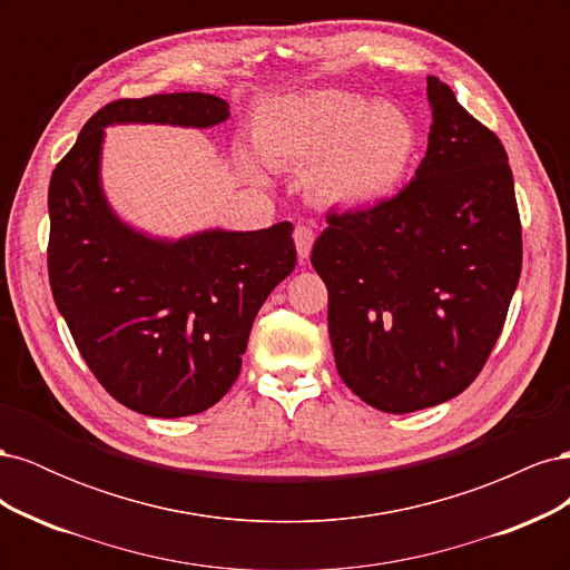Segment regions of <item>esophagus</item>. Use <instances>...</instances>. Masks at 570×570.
I'll return each mask as SVG.
<instances>
[{
  "instance_id": "34e87169",
  "label": "esophagus",
  "mask_w": 570,
  "mask_h": 570,
  "mask_svg": "<svg viewBox=\"0 0 570 570\" xmlns=\"http://www.w3.org/2000/svg\"><path fill=\"white\" fill-rule=\"evenodd\" d=\"M292 237H295V247H297V254L302 262H306L308 254H312V247H314V239H316V233L304 226V223H297L295 226V233H292Z\"/></svg>"
}]
</instances>
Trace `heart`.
Segmentation results:
<instances>
[{"label":"heart","instance_id":"obj_1","mask_svg":"<svg viewBox=\"0 0 570 570\" xmlns=\"http://www.w3.org/2000/svg\"><path fill=\"white\" fill-rule=\"evenodd\" d=\"M419 145L411 116L350 90L273 97L254 118V147L273 170H306V193L331 209H364L400 185ZM247 174L258 178L254 161Z\"/></svg>","mask_w":570,"mask_h":570}]
</instances>
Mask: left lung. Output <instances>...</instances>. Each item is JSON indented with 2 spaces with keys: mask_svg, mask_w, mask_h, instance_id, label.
<instances>
[{
  "mask_svg": "<svg viewBox=\"0 0 570 570\" xmlns=\"http://www.w3.org/2000/svg\"><path fill=\"white\" fill-rule=\"evenodd\" d=\"M428 101L416 176L371 209L327 214L312 252L337 373L387 413L442 404L475 381L523 262L504 145L435 76Z\"/></svg>",
  "mask_w": 570,
  "mask_h": 570,
  "instance_id": "left-lung-1",
  "label": "left lung"
}]
</instances>
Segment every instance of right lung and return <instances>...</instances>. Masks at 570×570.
Masks as SVG:
<instances>
[{
	"mask_svg": "<svg viewBox=\"0 0 570 570\" xmlns=\"http://www.w3.org/2000/svg\"><path fill=\"white\" fill-rule=\"evenodd\" d=\"M228 116V101L204 92L116 99L82 126L49 180L51 295L101 387L145 416H193L233 387L258 308L297 249L289 220L178 243L128 228L99 185L105 128H209Z\"/></svg>",
	"mask_w": 570,
	"mask_h": 570,
	"instance_id": "1",
	"label": "right lung"
}]
</instances>
